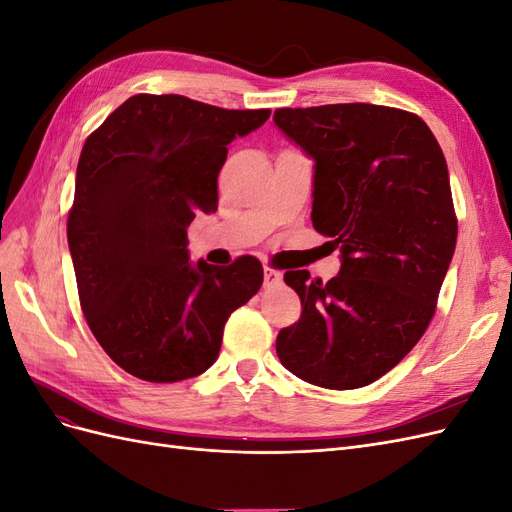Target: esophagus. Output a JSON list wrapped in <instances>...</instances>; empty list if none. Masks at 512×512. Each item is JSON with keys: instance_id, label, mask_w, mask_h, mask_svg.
<instances>
[{"instance_id": "esophagus-1", "label": "esophagus", "mask_w": 512, "mask_h": 512, "mask_svg": "<svg viewBox=\"0 0 512 512\" xmlns=\"http://www.w3.org/2000/svg\"><path fill=\"white\" fill-rule=\"evenodd\" d=\"M282 284V271L265 267V288H275Z\"/></svg>"}]
</instances>
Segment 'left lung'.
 Wrapping results in <instances>:
<instances>
[{"label": "left lung", "instance_id": "1", "mask_svg": "<svg viewBox=\"0 0 512 512\" xmlns=\"http://www.w3.org/2000/svg\"><path fill=\"white\" fill-rule=\"evenodd\" d=\"M314 164L312 222L342 252L329 282L286 271L301 318L275 350L294 376L348 391L391 371L436 312L457 243L444 153L427 123L378 104L277 108Z\"/></svg>", "mask_w": 512, "mask_h": 512}]
</instances>
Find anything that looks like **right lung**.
Instances as JSON below:
<instances>
[{"instance_id": "right-lung-1", "label": "right lung", "mask_w": 512, "mask_h": 512, "mask_svg": "<svg viewBox=\"0 0 512 512\" xmlns=\"http://www.w3.org/2000/svg\"><path fill=\"white\" fill-rule=\"evenodd\" d=\"M269 115L138 94L85 141L68 245L89 329L128 374L147 382L203 374L228 316L262 286L252 256L226 269L192 265L188 226L198 211L218 209L228 145Z\"/></svg>"}]
</instances>
